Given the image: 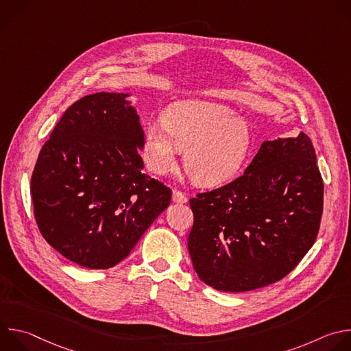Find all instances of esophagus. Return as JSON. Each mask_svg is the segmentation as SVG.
I'll return each mask as SVG.
<instances>
[{
  "mask_svg": "<svg viewBox=\"0 0 351 351\" xmlns=\"http://www.w3.org/2000/svg\"><path fill=\"white\" fill-rule=\"evenodd\" d=\"M172 199H173L175 203H180V204L187 203V197H186V194H184V193H182L180 190H173V193H172Z\"/></svg>",
  "mask_w": 351,
  "mask_h": 351,
  "instance_id": "34e87169",
  "label": "esophagus"
}]
</instances>
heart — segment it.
I'll return each mask as SVG.
<instances>
[{
    "mask_svg": "<svg viewBox=\"0 0 351 351\" xmlns=\"http://www.w3.org/2000/svg\"><path fill=\"white\" fill-rule=\"evenodd\" d=\"M164 125L145 129L143 158L156 175L175 169L176 156L184 154V169L199 186H218L243 167L252 147L248 125L225 107L204 101H179L169 106Z\"/></svg>",
    "mask_w": 351,
    "mask_h": 351,
    "instance_id": "1",
    "label": "heart"
}]
</instances>
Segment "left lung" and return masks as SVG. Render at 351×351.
<instances>
[{"label": "left lung", "instance_id": "8db88e82", "mask_svg": "<svg viewBox=\"0 0 351 351\" xmlns=\"http://www.w3.org/2000/svg\"><path fill=\"white\" fill-rule=\"evenodd\" d=\"M193 268L221 291H248L283 279L313 247L324 182L311 138L264 141L233 182L190 199Z\"/></svg>", "mask_w": 351, "mask_h": 351}]
</instances>
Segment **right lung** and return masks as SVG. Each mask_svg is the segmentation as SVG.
Segmentation results:
<instances>
[{
    "instance_id": "1",
    "label": "right lung",
    "mask_w": 351,
    "mask_h": 351,
    "mask_svg": "<svg viewBox=\"0 0 351 351\" xmlns=\"http://www.w3.org/2000/svg\"><path fill=\"white\" fill-rule=\"evenodd\" d=\"M126 97L95 93L77 99L44 143L32 173L40 233L90 269L125 260L172 197L169 187L141 172L144 133Z\"/></svg>"
}]
</instances>
